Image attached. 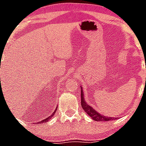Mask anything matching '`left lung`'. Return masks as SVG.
Masks as SVG:
<instances>
[{
  "label": "left lung",
  "mask_w": 146,
  "mask_h": 146,
  "mask_svg": "<svg viewBox=\"0 0 146 146\" xmlns=\"http://www.w3.org/2000/svg\"><path fill=\"white\" fill-rule=\"evenodd\" d=\"M83 89L81 88V106L85 111L90 115L94 121H108L115 120L116 118H112V117L106 116V115H101L98 112L94 110L90 106L88 105L84 100V94L83 93Z\"/></svg>",
  "instance_id": "8db88e82"
}]
</instances>
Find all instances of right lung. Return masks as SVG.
Returning a JSON list of instances; mask_svg holds the SVG:
<instances>
[{"label": "right lung", "mask_w": 146, "mask_h": 146, "mask_svg": "<svg viewBox=\"0 0 146 146\" xmlns=\"http://www.w3.org/2000/svg\"><path fill=\"white\" fill-rule=\"evenodd\" d=\"M56 109H57V108H56ZM56 110H55L54 113H53V114H52V115H50V116H48V118H45V119H44V120H43V121H40V122H39V123H46V122H47V121H49V120H50V118H51V117H53V115H54V114H55V113H56Z\"/></svg>", "instance_id": "add662e5"}]
</instances>
